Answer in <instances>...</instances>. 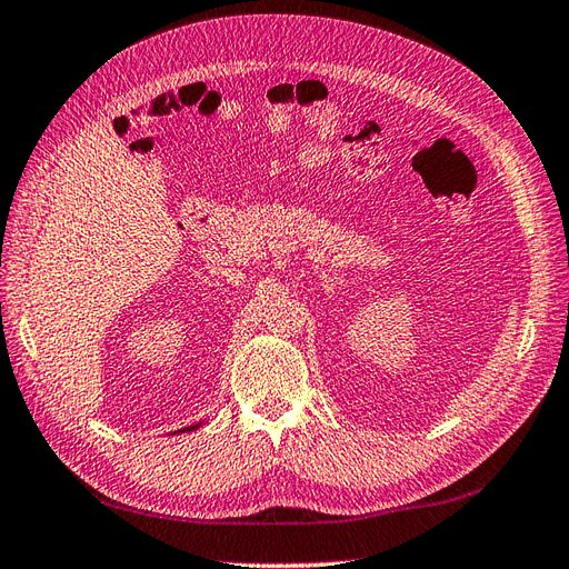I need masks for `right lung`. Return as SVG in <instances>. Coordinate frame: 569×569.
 Here are the masks:
<instances>
[{
    "label": "right lung",
    "mask_w": 569,
    "mask_h": 569,
    "mask_svg": "<svg viewBox=\"0 0 569 569\" xmlns=\"http://www.w3.org/2000/svg\"><path fill=\"white\" fill-rule=\"evenodd\" d=\"M197 427H199V425H194V427H184V429H197Z\"/></svg>",
    "instance_id": "obj_1"
}]
</instances>
